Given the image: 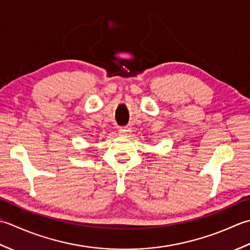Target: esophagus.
Wrapping results in <instances>:
<instances>
[{"label": "esophagus", "mask_w": 250, "mask_h": 250, "mask_svg": "<svg viewBox=\"0 0 250 250\" xmlns=\"http://www.w3.org/2000/svg\"><path fill=\"white\" fill-rule=\"evenodd\" d=\"M130 132V128L129 127H121L119 129V134L121 136H127Z\"/></svg>", "instance_id": "obj_1"}]
</instances>
